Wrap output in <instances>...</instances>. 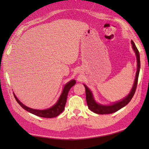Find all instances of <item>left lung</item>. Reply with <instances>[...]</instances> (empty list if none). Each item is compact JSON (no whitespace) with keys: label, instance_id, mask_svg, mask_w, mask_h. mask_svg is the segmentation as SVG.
Masks as SVG:
<instances>
[{"label":"left lung","instance_id":"left-lung-1","mask_svg":"<svg viewBox=\"0 0 149 149\" xmlns=\"http://www.w3.org/2000/svg\"><path fill=\"white\" fill-rule=\"evenodd\" d=\"M132 44L133 49L135 51L136 57H137V73H136L134 85H133V88L132 91H131L130 93L125 98V99L120 100L119 102H115L114 104L110 106H104V105L97 104V103L95 101L94 99H93L92 93L91 92V91L89 89H88V87L86 86V85H84L85 88V93H86V100H87V104L88 106V108H89L91 110L93 111V112L96 113V114H112V113L116 112V111L119 110L122 108L124 107L125 106L127 105L128 103L131 101V100L132 99L133 95H134L135 93L136 88H137L139 74L140 56H139V52L137 48L136 47L134 42L133 41H132Z\"/></svg>","mask_w":149,"mask_h":149}]
</instances>
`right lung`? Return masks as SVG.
Here are the masks:
<instances>
[{"instance_id": "add662e5", "label": "right lung", "mask_w": 149, "mask_h": 149, "mask_svg": "<svg viewBox=\"0 0 149 149\" xmlns=\"http://www.w3.org/2000/svg\"><path fill=\"white\" fill-rule=\"evenodd\" d=\"M75 84V81L74 79L70 81V82L68 83V84L64 86V89H63V91L61 95H60L58 102L53 106V107H52L51 108H49V109H46V110H35V109H32V108L27 107L24 104H22V103L17 99V97L15 96V95H14L17 103H18V104L21 106L24 109L27 110V112H29L30 113H31V114L36 115L37 116H39V117L51 118H54V117L58 116L60 114H61V113L63 112V110H64L65 105L67 100L68 94V92L70 89H71V87L72 86H74Z\"/></svg>"}]
</instances>
